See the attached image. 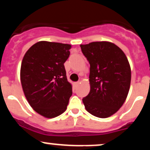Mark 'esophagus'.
Segmentation results:
<instances>
[{"label":"esophagus","mask_w":150,"mask_h":150,"mask_svg":"<svg viewBox=\"0 0 150 150\" xmlns=\"http://www.w3.org/2000/svg\"><path fill=\"white\" fill-rule=\"evenodd\" d=\"M80 82H75V83H74V85H75V87H77V86L79 85V84H80Z\"/></svg>","instance_id":"esophagus-1"}]
</instances>
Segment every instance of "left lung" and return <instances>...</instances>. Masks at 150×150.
<instances>
[{
  "mask_svg": "<svg viewBox=\"0 0 150 150\" xmlns=\"http://www.w3.org/2000/svg\"><path fill=\"white\" fill-rule=\"evenodd\" d=\"M82 52L90 64V91L82 99L89 113L98 118L112 116L124 104L131 81L126 56L109 42L81 44Z\"/></svg>",
  "mask_w": 150,
  "mask_h": 150,
  "instance_id": "1",
  "label": "left lung"
}]
</instances>
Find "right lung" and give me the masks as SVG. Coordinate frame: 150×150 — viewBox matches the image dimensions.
I'll use <instances>...</instances> for the list:
<instances>
[{"label":"right lung","mask_w":150,"mask_h":150,"mask_svg":"<svg viewBox=\"0 0 150 150\" xmlns=\"http://www.w3.org/2000/svg\"><path fill=\"white\" fill-rule=\"evenodd\" d=\"M70 49V44L41 41L31 46L22 59L24 94L34 111L45 118L62 114L73 94L64 66Z\"/></svg>","instance_id":"obj_1"}]
</instances>
